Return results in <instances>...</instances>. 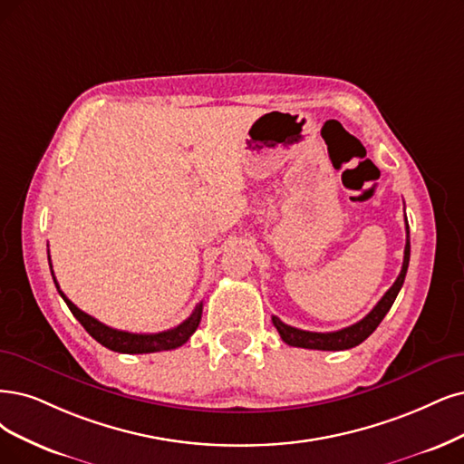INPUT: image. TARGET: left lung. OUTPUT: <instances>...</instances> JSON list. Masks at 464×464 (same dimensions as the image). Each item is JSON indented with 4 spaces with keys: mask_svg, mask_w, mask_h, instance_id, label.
<instances>
[{
    "mask_svg": "<svg viewBox=\"0 0 464 464\" xmlns=\"http://www.w3.org/2000/svg\"><path fill=\"white\" fill-rule=\"evenodd\" d=\"M407 221V218H405ZM407 229V243H405V252H403V266L400 276L393 283L388 293L381 298V302L376 304L371 314H367L362 321H357L355 324H350L346 329H340L334 333H312V331H302L296 327H290V324H285L279 317L273 315L271 321L276 324V329L279 331L283 342H286L288 346L295 348H307V350H324V352H338V350H350L357 344H362L363 340H367L374 329L379 327L381 321L384 319V315L390 312V307L396 300L398 293L403 286L405 276H407V267H409V256H411V243H409V226H405Z\"/></svg>",
    "mask_w": 464,
    "mask_h": 464,
    "instance_id": "obj_1",
    "label": "left lung"
}]
</instances>
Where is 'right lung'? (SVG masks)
I'll return each mask as SVG.
<instances>
[{"mask_svg":"<svg viewBox=\"0 0 464 464\" xmlns=\"http://www.w3.org/2000/svg\"><path fill=\"white\" fill-rule=\"evenodd\" d=\"M47 260L51 262L49 252H47ZM49 267H51V264H49ZM51 276H53V269H51ZM53 281H55L59 295L66 302L68 310H71L72 315L82 323V327L88 331L99 342V344H102L112 352H120V353H152V352L176 350V348L183 346L188 338H191V334L197 331L200 317H202V302H200V304H197L195 312L191 315H188L183 323H179L178 327L169 329V331L154 333V334H135V333L118 331V329L107 327L105 323H101L95 317L82 312L80 307H76L71 300L64 296L55 277H53Z\"/></svg>","mask_w":464,"mask_h":464,"instance_id":"add662e5","label":"right lung"}]
</instances>
